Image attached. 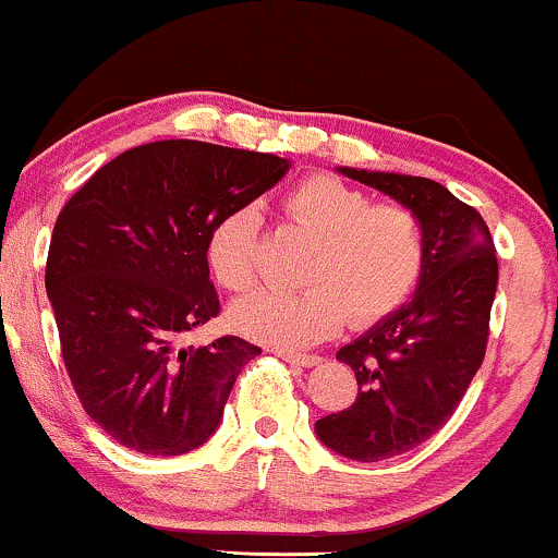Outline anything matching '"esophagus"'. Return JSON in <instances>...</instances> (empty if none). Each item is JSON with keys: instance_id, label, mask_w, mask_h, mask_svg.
<instances>
[{"instance_id": "34e87169", "label": "esophagus", "mask_w": 558, "mask_h": 558, "mask_svg": "<svg viewBox=\"0 0 558 558\" xmlns=\"http://www.w3.org/2000/svg\"><path fill=\"white\" fill-rule=\"evenodd\" d=\"M275 355L288 361V364H296V366H317L322 364V355L317 353H293V351H275Z\"/></svg>"}]
</instances>
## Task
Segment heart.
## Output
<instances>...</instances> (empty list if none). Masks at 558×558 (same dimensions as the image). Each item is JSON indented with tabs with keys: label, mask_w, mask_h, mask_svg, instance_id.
I'll return each mask as SVG.
<instances>
[{
	"label": "heart",
	"mask_w": 558,
	"mask_h": 558,
	"mask_svg": "<svg viewBox=\"0 0 558 558\" xmlns=\"http://www.w3.org/2000/svg\"><path fill=\"white\" fill-rule=\"evenodd\" d=\"M283 213L314 241L299 291H254L231 306V325L278 348L319 343L343 325L372 327L392 317L418 291L428 246L421 218L400 203H372L330 173L291 186ZM257 207L241 205L213 226L207 265L228 291L241 293L257 272Z\"/></svg>",
	"instance_id": "b5f03b06"
}]
</instances>
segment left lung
<instances>
[{
    "label": "left lung",
    "mask_w": 558,
    "mask_h": 558,
    "mask_svg": "<svg viewBox=\"0 0 558 558\" xmlns=\"http://www.w3.org/2000/svg\"><path fill=\"white\" fill-rule=\"evenodd\" d=\"M340 171L411 207L428 246L411 304L338 351L359 381L353 405L314 424L332 452L379 462L418 447L458 411L486 355L499 262L481 213L436 181Z\"/></svg>",
    "instance_id": "left-lung-1"
}]
</instances>
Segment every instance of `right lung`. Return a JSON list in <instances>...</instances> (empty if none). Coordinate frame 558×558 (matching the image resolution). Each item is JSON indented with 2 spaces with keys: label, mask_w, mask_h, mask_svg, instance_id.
Segmentation results:
<instances>
[{
  "label": "right lung",
  "mask_w": 558,
  "mask_h": 558,
  "mask_svg": "<svg viewBox=\"0 0 558 558\" xmlns=\"http://www.w3.org/2000/svg\"><path fill=\"white\" fill-rule=\"evenodd\" d=\"M286 171L272 153L160 140L100 166L59 213L46 293L62 359L85 413L122 447L173 458L218 428L262 351L236 335L184 345L220 314L207 239Z\"/></svg>",
  "instance_id": "add662e5"
}]
</instances>
